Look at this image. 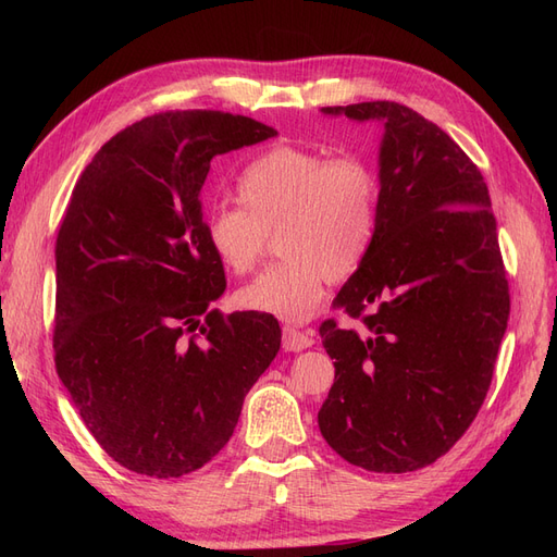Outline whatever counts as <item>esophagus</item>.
I'll return each mask as SVG.
<instances>
[{"mask_svg": "<svg viewBox=\"0 0 557 557\" xmlns=\"http://www.w3.org/2000/svg\"><path fill=\"white\" fill-rule=\"evenodd\" d=\"M315 334L313 330H297L295 325H283V348L285 350H305L309 346H313Z\"/></svg>", "mask_w": 557, "mask_h": 557, "instance_id": "34e87169", "label": "esophagus"}]
</instances>
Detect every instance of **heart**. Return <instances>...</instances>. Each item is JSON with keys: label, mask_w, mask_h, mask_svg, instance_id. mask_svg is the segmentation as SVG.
<instances>
[{"label": "heart", "mask_w": 557, "mask_h": 557, "mask_svg": "<svg viewBox=\"0 0 557 557\" xmlns=\"http://www.w3.org/2000/svg\"><path fill=\"white\" fill-rule=\"evenodd\" d=\"M237 199L209 211V246L232 274H248L278 232L283 260L244 285L237 301L295 323L315 313L330 281L358 272L379 234L381 178L358 156L274 146L239 174Z\"/></svg>", "instance_id": "heart-1"}]
</instances>
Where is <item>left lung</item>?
<instances>
[{
  "label": "left lung",
  "instance_id": "8db88e82",
  "mask_svg": "<svg viewBox=\"0 0 557 557\" xmlns=\"http://www.w3.org/2000/svg\"><path fill=\"white\" fill-rule=\"evenodd\" d=\"M323 111L385 134L376 242L332 301L362 327L320 325L334 383L318 428L346 462L404 474L446 455L491 387L511 309L497 221L479 166L418 111Z\"/></svg>",
  "mask_w": 557,
  "mask_h": 557
}]
</instances>
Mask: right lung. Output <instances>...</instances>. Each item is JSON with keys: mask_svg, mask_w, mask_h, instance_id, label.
<instances>
[{"mask_svg": "<svg viewBox=\"0 0 557 557\" xmlns=\"http://www.w3.org/2000/svg\"><path fill=\"white\" fill-rule=\"evenodd\" d=\"M276 129L164 111L111 137L78 176L55 242V369L111 458L153 479L205 467L281 348L272 313H221L205 230L211 160Z\"/></svg>", "mask_w": 557, "mask_h": 557, "instance_id": "1", "label": "right lung"}]
</instances>
